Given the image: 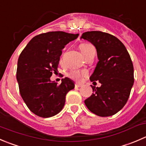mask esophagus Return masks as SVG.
Returning a JSON list of instances; mask_svg holds the SVG:
<instances>
[{
  "mask_svg": "<svg viewBox=\"0 0 146 146\" xmlns=\"http://www.w3.org/2000/svg\"><path fill=\"white\" fill-rule=\"evenodd\" d=\"M81 86H82V85L79 84V83H76V84H75V87L76 88H80V87H81Z\"/></svg>",
  "mask_w": 146,
  "mask_h": 146,
  "instance_id": "esophagus-1",
  "label": "esophagus"
}]
</instances>
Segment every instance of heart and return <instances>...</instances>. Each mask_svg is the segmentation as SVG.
I'll return each mask as SVG.
<instances>
[{
  "label": "heart",
  "mask_w": 146,
  "mask_h": 146,
  "mask_svg": "<svg viewBox=\"0 0 146 146\" xmlns=\"http://www.w3.org/2000/svg\"><path fill=\"white\" fill-rule=\"evenodd\" d=\"M80 49L84 56L89 54L92 51H95V48L90 43H82L80 45ZM88 76V72L85 70H72L68 73V76L72 79L77 82H80L83 80V78Z\"/></svg>",
  "instance_id": "obj_1"
}]
</instances>
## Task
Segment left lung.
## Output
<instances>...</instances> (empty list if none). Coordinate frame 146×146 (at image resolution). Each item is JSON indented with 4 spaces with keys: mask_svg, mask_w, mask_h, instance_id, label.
Listing matches in <instances>:
<instances>
[{
    "mask_svg": "<svg viewBox=\"0 0 146 146\" xmlns=\"http://www.w3.org/2000/svg\"><path fill=\"white\" fill-rule=\"evenodd\" d=\"M81 38L93 43L99 61L90 77L100 87L91 86L93 93L85 100L88 110L101 117L111 116L123 108L134 83L133 65L123 43L114 35L101 31H88Z\"/></svg>",
    "mask_w": 146,
    "mask_h": 146,
    "instance_id": "8db88e82",
    "label": "left lung"
}]
</instances>
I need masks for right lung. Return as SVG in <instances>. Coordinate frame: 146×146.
Masks as SVG:
<instances>
[{
  "mask_svg": "<svg viewBox=\"0 0 146 146\" xmlns=\"http://www.w3.org/2000/svg\"><path fill=\"white\" fill-rule=\"evenodd\" d=\"M79 34L51 31L33 38L18 58L16 78L23 100L31 112L42 118L58 113L65 105L68 92L74 83L68 78L62 83L51 82L57 73L62 49Z\"/></svg>",
  "mask_w": 146,
  "mask_h": 146,
  "instance_id": "obj_1",
  "label": "right lung"
}]
</instances>
